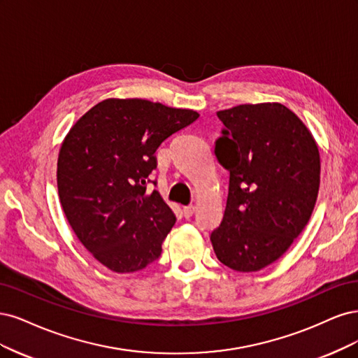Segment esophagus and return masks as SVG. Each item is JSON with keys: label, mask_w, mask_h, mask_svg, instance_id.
<instances>
[{"label": "esophagus", "mask_w": 358, "mask_h": 358, "mask_svg": "<svg viewBox=\"0 0 358 358\" xmlns=\"http://www.w3.org/2000/svg\"><path fill=\"white\" fill-rule=\"evenodd\" d=\"M182 214H184V217H186V218H190V217L194 214V206H193V205L184 206V208H182Z\"/></svg>", "instance_id": "esophagus-1"}]
</instances>
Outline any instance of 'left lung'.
Instances as JSON below:
<instances>
[{
	"mask_svg": "<svg viewBox=\"0 0 358 358\" xmlns=\"http://www.w3.org/2000/svg\"><path fill=\"white\" fill-rule=\"evenodd\" d=\"M224 124L215 157L229 171L222 223L210 239L217 259L238 272L278 260L302 234L320 189L315 138L280 102L217 111Z\"/></svg>",
	"mask_w": 358,
	"mask_h": 358,
	"instance_id": "8db88e82",
	"label": "left lung"
}]
</instances>
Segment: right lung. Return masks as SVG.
<instances>
[{
  "instance_id": "add662e5",
  "label": "right lung",
  "mask_w": 358,
  "mask_h": 358,
  "mask_svg": "<svg viewBox=\"0 0 358 358\" xmlns=\"http://www.w3.org/2000/svg\"><path fill=\"white\" fill-rule=\"evenodd\" d=\"M199 113L147 99L108 98L65 135L57 156V193L83 247L116 273L155 262L176 215L159 192H147L155 153Z\"/></svg>"
}]
</instances>
